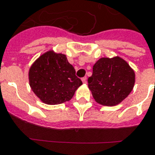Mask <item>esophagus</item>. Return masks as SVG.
<instances>
[{"instance_id": "1", "label": "esophagus", "mask_w": 155, "mask_h": 155, "mask_svg": "<svg viewBox=\"0 0 155 155\" xmlns=\"http://www.w3.org/2000/svg\"><path fill=\"white\" fill-rule=\"evenodd\" d=\"M81 81H82V82H83L84 84H86L87 83V78L83 77L82 79H81Z\"/></svg>"}]
</instances>
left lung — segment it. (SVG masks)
<instances>
[{"instance_id":"obj_1","label":"left lung","mask_w":155,"mask_h":155,"mask_svg":"<svg viewBox=\"0 0 155 155\" xmlns=\"http://www.w3.org/2000/svg\"><path fill=\"white\" fill-rule=\"evenodd\" d=\"M88 83L98 104L115 106L131 92L135 84V72L121 57H103L93 66V74Z\"/></svg>"}]
</instances>
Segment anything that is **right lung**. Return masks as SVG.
Segmentation results:
<instances>
[{
  "label": "right lung",
  "instance_id": "obj_1",
  "mask_svg": "<svg viewBox=\"0 0 155 155\" xmlns=\"http://www.w3.org/2000/svg\"><path fill=\"white\" fill-rule=\"evenodd\" d=\"M29 85L44 104L55 105L71 100L82 84L66 56L48 51L40 56L28 72Z\"/></svg>",
  "mask_w": 155,
  "mask_h": 155
}]
</instances>
